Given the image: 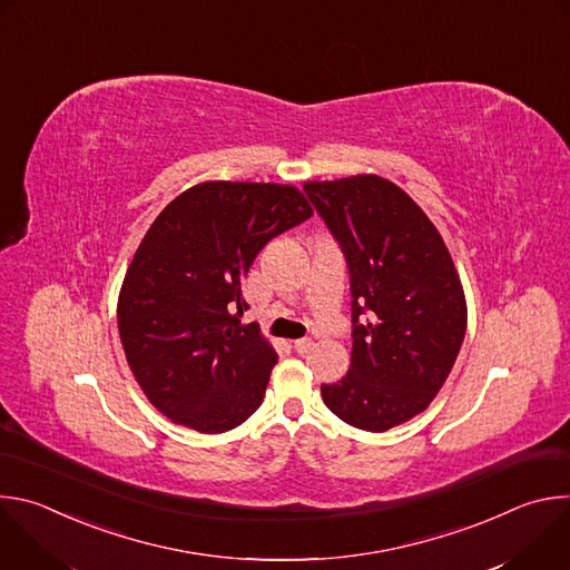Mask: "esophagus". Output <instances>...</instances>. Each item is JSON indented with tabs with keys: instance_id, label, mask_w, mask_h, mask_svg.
I'll return each mask as SVG.
<instances>
[{
	"instance_id": "1",
	"label": "esophagus",
	"mask_w": 570,
	"mask_h": 570,
	"mask_svg": "<svg viewBox=\"0 0 570 570\" xmlns=\"http://www.w3.org/2000/svg\"><path fill=\"white\" fill-rule=\"evenodd\" d=\"M311 347H313V341H311V338H299V341L293 343V350H295L297 354H304V352H308Z\"/></svg>"
}]
</instances>
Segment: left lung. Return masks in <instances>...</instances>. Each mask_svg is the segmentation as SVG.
<instances>
[{
	"label": "left lung",
	"instance_id": "left-lung-1",
	"mask_svg": "<svg viewBox=\"0 0 570 570\" xmlns=\"http://www.w3.org/2000/svg\"><path fill=\"white\" fill-rule=\"evenodd\" d=\"M304 194L338 240L352 291L350 372L322 383V399L350 426L383 433L444 385L466 332L464 291L438 227L394 183L352 176Z\"/></svg>",
	"mask_w": 570,
	"mask_h": 570
}]
</instances>
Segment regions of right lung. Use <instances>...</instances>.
<instances>
[{"mask_svg":"<svg viewBox=\"0 0 570 570\" xmlns=\"http://www.w3.org/2000/svg\"><path fill=\"white\" fill-rule=\"evenodd\" d=\"M313 209L291 185L203 183L153 220L121 284L126 361L159 413L198 433H225L264 401L273 345L240 324L253 262Z\"/></svg>","mask_w":570,"mask_h":570,"instance_id":"add662e5","label":"right lung"}]
</instances>
